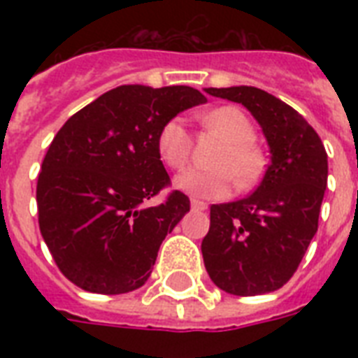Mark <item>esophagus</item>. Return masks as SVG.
<instances>
[{"label":"esophagus","mask_w":358,"mask_h":358,"mask_svg":"<svg viewBox=\"0 0 358 358\" xmlns=\"http://www.w3.org/2000/svg\"><path fill=\"white\" fill-rule=\"evenodd\" d=\"M191 208L193 210H208V204L204 201H199V199H191Z\"/></svg>","instance_id":"1"}]
</instances>
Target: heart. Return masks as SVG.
I'll use <instances>...</instances> for the list:
<instances>
[{
    "instance_id": "heart-1",
    "label": "heart",
    "mask_w": 358,
    "mask_h": 358,
    "mask_svg": "<svg viewBox=\"0 0 358 358\" xmlns=\"http://www.w3.org/2000/svg\"><path fill=\"white\" fill-rule=\"evenodd\" d=\"M206 128L217 131L224 146L213 159V169H187L176 176V187L193 196L221 199L234 187V180L241 187L252 184L262 173V156L252 145L255 126L250 119L234 106L212 109L201 117ZM191 135L182 119H171L157 134V156L169 169L180 171L189 162Z\"/></svg>"
}]
</instances>
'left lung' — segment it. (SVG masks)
I'll use <instances>...</instances> for the list:
<instances>
[{"instance_id": "obj_1", "label": "left lung", "mask_w": 358, "mask_h": 358, "mask_svg": "<svg viewBox=\"0 0 358 358\" xmlns=\"http://www.w3.org/2000/svg\"><path fill=\"white\" fill-rule=\"evenodd\" d=\"M206 92L249 109L266 134L271 163L252 195L210 208L204 266L227 294H269L294 277L316 234L327 152L316 129L269 92L247 85Z\"/></svg>"}]
</instances>
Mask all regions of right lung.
I'll return each mask as SVG.
<instances>
[{
	"label": "right lung",
	"instance_id": "1",
	"mask_svg": "<svg viewBox=\"0 0 358 358\" xmlns=\"http://www.w3.org/2000/svg\"><path fill=\"white\" fill-rule=\"evenodd\" d=\"M206 102L193 87L120 85L74 113L53 137L36 182L41 234L64 277L119 295L150 277L157 250L189 212L157 156L167 120Z\"/></svg>",
	"mask_w": 358,
	"mask_h": 358
}]
</instances>
